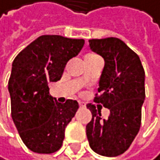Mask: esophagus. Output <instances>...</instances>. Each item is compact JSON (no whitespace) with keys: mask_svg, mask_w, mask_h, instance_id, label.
Returning <instances> with one entry per match:
<instances>
[{"mask_svg":"<svg viewBox=\"0 0 160 160\" xmlns=\"http://www.w3.org/2000/svg\"><path fill=\"white\" fill-rule=\"evenodd\" d=\"M78 105H79V107H81V108H85L86 107V103H83V102H79Z\"/></svg>","mask_w":160,"mask_h":160,"instance_id":"34e87169","label":"esophagus"}]
</instances>
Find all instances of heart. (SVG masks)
<instances>
[{"label":"heart","mask_w":160,"mask_h":160,"mask_svg":"<svg viewBox=\"0 0 160 160\" xmlns=\"http://www.w3.org/2000/svg\"><path fill=\"white\" fill-rule=\"evenodd\" d=\"M94 56H97V54L95 53H88V54L86 55V58H88V57H94Z\"/></svg>","instance_id":"b5f03b06"}]
</instances>
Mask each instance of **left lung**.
Returning a JSON list of instances; mask_svg holds the SVG:
<instances>
[{
  "label": "left lung",
  "instance_id": "8db88e82",
  "mask_svg": "<svg viewBox=\"0 0 160 160\" xmlns=\"http://www.w3.org/2000/svg\"><path fill=\"white\" fill-rule=\"evenodd\" d=\"M91 49L104 58L99 93L88 104L92 118L87 125V137L92 150L104 156H118L130 147L141 125L145 99V72L139 56L119 38L88 40ZM101 105H100L99 104ZM110 110L103 119L102 106Z\"/></svg>",
  "mask_w": 160,
  "mask_h": 160
}]
</instances>
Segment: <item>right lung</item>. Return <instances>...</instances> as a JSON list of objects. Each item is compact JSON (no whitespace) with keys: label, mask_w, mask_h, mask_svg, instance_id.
<instances>
[{"label":"right lung","mask_w":160,"mask_h":160,"mask_svg":"<svg viewBox=\"0 0 160 160\" xmlns=\"http://www.w3.org/2000/svg\"><path fill=\"white\" fill-rule=\"evenodd\" d=\"M83 44V39L42 35L15 57L8 83L11 114L22 141L33 152L49 154L62 145L78 103H58L48 85L59 81L68 61Z\"/></svg>","instance_id":"obj_1"}]
</instances>
